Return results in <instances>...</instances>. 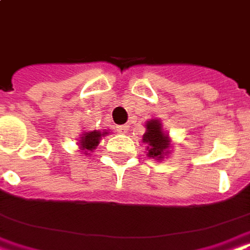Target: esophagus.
Here are the masks:
<instances>
[{
	"mask_svg": "<svg viewBox=\"0 0 250 250\" xmlns=\"http://www.w3.org/2000/svg\"><path fill=\"white\" fill-rule=\"evenodd\" d=\"M118 133H121V134H126L129 132V125H121V126H118Z\"/></svg>",
	"mask_w": 250,
	"mask_h": 250,
	"instance_id": "34e87169",
	"label": "esophagus"
}]
</instances>
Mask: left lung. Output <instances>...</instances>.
Listing matches in <instances>:
<instances>
[{
  "label": "left lung",
  "mask_w": 250,
  "mask_h": 250,
  "mask_svg": "<svg viewBox=\"0 0 250 250\" xmlns=\"http://www.w3.org/2000/svg\"><path fill=\"white\" fill-rule=\"evenodd\" d=\"M146 133L142 141L147 145V155L154 159H163L170 154V138L167 133L163 132L162 124L159 120H150L146 123Z\"/></svg>",
  "instance_id": "obj_1"
}]
</instances>
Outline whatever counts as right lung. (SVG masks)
Segmentation results:
<instances>
[{
  "label": "right lung",
  "instance_id": "add662e5",
  "mask_svg": "<svg viewBox=\"0 0 250 250\" xmlns=\"http://www.w3.org/2000/svg\"><path fill=\"white\" fill-rule=\"evenodd\" d=\"M105 134H108L106 130L104 132H100V130H93V132L84 133L82 137H80V150L83 151V154H87L89 155V151L96 149V146L100 144L101 137H104Z\"/></svg>",
  "mask_w": 250,
  "mask_h": 250
}]
</instances>
